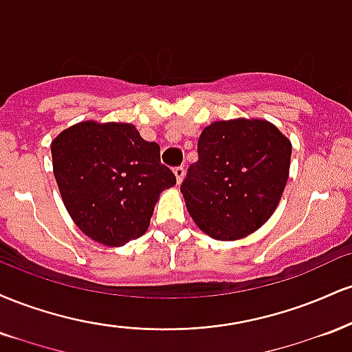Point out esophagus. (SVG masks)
<instances>
[{
	"label": "esophagus",
	"instance_id": "esophagus-1",
	"mask_svg": "<svg viewBox=\"0 0 352 352\" xmlns=\"http://www.w3.org/2000/svg\"><path fill=\"white\" fill-rule=\"evenodd\" d=\"M173 173H175V179H177V184H182V180H184V177H185V168L184 167H182V165H180V167H175V168H173Z\"/></svg>",
	"mask_w": 352,
	"mask_h": 352
}]
</instances>
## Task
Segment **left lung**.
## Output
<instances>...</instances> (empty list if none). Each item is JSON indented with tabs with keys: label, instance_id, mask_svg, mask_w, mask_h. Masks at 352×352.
<instances>
[{
	"label": "left lung",
	"instance_id": "8db88e82",
	"mask_svg": "<svg viewBox=\"0 0 352 352\" xmlns=\"http://www.w3.org/2000/svg\"><path fill=\"white\" fill-rule=\"evenodd\" d=\"M289 162L292 142L268 120L240 117L207 125L199 160L180 187L190 217L215 240L248 236L276 210Z\"/></svg>",
	"mask_w": 352,
	"mask_h": 352
}]
</instances>
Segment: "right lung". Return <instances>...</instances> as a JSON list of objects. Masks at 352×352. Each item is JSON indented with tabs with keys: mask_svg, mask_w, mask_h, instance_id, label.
I'll return each instance as SVG.
<instances>
[{
	"mask_svg": "<svg viewBox=\"0 0 352 352\" xmlns=\"http://www.w3.org/2000/svg\"><path fill=\"white\" fill-rule=\"evenodd\" d=\"M52 170L64 207L80 232L106 246L142 236L157 200L175 185L160 147L129 122L84 120L51 142Z\"/></svg>",
	"mask_w": 352,
	"mask_h": 352,
	"instance_id": "add662e5",
	"label": "right lung"
}]
</instances>
